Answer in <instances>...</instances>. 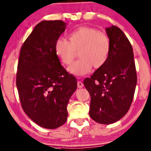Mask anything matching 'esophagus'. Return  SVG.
I'll return each instance as SVG.
<instances>
[{
    "instance_id": "34e87169",
    "label": "esophagus",
    "mask_w": 151,
    "mask_h": 151,
    "mask_svg": "<svg viewBox=\"0 0 151 151\" xmlns=\"http://www.w3.org/2000/svg\"><path fill=\"white\" fill-rule=\"evenodd\" d=\"M84 87V84L82 82H78V88H83Z\"/></svg>"
}]
</instances>
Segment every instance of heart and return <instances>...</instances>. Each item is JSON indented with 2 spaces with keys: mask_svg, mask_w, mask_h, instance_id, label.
Returning a JSON list of instances; mask_svg holds the SVG:
<instances>
[{
  "mask_svg": "<svg viewBox=\"0 0 151 151\" xmlns=\"http://www.w3.org/2000/svg\"><path fill=\"white\" fill-rule=\"evenodd\" d=\"M68 40L58 38L55 43V52L67 66L72 64L78 52L80 59L69 68L74 75H86L92 66L98 69L106 63L110 52V42L104 33L91 27L81 26L68 33Z\"/></svg>",
  "mask_w": 151,
  "mask_h": 151,
  "instance_id": "b5f03b06",
  "label": "heart"
}]
</instances>
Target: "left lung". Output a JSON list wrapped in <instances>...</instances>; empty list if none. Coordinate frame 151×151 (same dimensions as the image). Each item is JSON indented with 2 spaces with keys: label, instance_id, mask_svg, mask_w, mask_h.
Segmentation results:
<instances>
[{
  "label": "left lung",
  "instance_id": "left-lung-1",
  "mask_svg": "<svg viewBox=\"0 0 151 151\" xmlns=\"http://www.w3.org/2000/svg\"><path fill=\"white\" fill-rule=\"evenodd\" d=\"M110 42L106 63L98 68L84 85L91 96L89 116L96 122L111 124L130 109L137 85L132 47L118 27L105 28Z\"/></svg>",
  "mask_w": 151,
  "mask_h": 151
}]
</instances>
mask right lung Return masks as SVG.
Here are the masks:
<instances>
[{"label":"right lung","instance_id":"1","mask_svg":"<svg viewBox=\"0 0 151 151\" xmlns=\"http://www.w3.org/2000/svg\"><path fill=\"white\" fill-rule=\"evenodd\" d=\"M64 21H43L23 43L17 73L21 106L30 119L47 129L62 126L77 80L61 65L55 43L65 31Z\"/></svg>","mask_w":151,"mask_h":151}]
</instances>
